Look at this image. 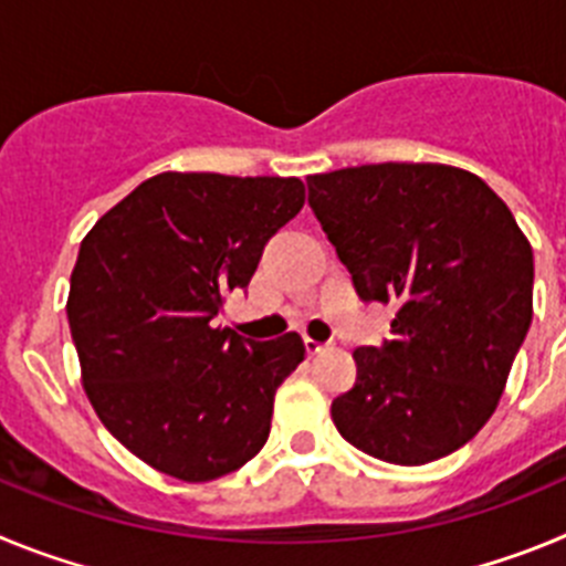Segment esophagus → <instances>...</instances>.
Wrapping results in <instances>:
<instances>
[{"label": "esophagus", "instance_id": "obj_1", "mask_svg": "<svg viewBox=\"0 0 566 566\" xmlns=\"http://www.w3.org/2000/svg\"><path fill=\"white\" fill-rule=\"evenodd\" d=\"M306 352L314 357V354H323V352H326V345L317 343V339H312V337H306Z\"/></svg>", "mask_w": 566, "mask_h": 566}]
</instances>
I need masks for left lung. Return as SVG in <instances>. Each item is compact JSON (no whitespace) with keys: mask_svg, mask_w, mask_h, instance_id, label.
Returning <instances> with one entry per match:
<instances>
[{"mask_svg":"<svg viewBox=\"0 0 566 566\" xmlns=\"http://www.w3.org/2000/svg\"><path fill=\"white\" fill-rule=\"evenodd\" d=\"M308 203L359 297L397 303L391 343L354 352L337 431L408 468L459 451L496 411L533 319V249L513 212L448 164L308 175Z\"/></svg>","mask_w":566,"mask_h":566,"instance_id":"8db88e82","label":"left lung"}]
</instances>
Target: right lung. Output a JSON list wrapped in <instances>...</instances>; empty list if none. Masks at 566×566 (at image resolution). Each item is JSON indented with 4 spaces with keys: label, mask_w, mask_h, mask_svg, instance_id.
Wrapping results in <instances>:
<instances>
[{
    "label": "right lung",
    "mask_w": 566,
    "mask_h": 566,
    "mask_svg": "<svg viewBox=\"0 0 566 566\" xmlns=\"http://www.w3.org/2000/svg\"><path fill=\"white\" fill-rule=\"evenodd\" d=\"M303 203L300 178L161 172L84 234L67 294L84 394L149 468L212 482L266 444L303 337L252 343L209 319Z\"/></svg>",
    "instance_id": "right-lung-1"
}]
</instances>
